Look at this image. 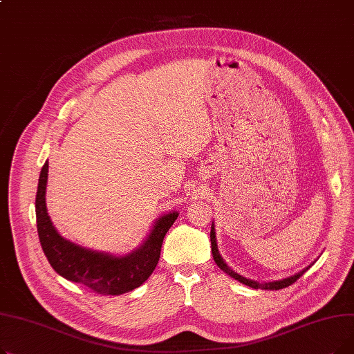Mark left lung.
<instances>
[{"mask_svg":"<svg viewBox=\"0 0 354 354\" xmlns=\"http://www.w3.org/2000/svg\"><path fill=\"white\" fill-rule=\"evenodd\" d=\"M211 248H212L214 261L216 263V266H218L222 271H225L230 277L235 278V280H238L239 283H243V284H245V286H248V287H251V288H264V290H281V288H286V287L291 286L292 283H295L297 280H299V278L310 268V267H307V268H304L303 271H300L299 274H295V275H292V277H288V278H286V280H281V281H272V283L259 284V283H257V281H252V280H248V278H244V277L238 275L236 272H234V271L224 263V259L221 258V255H219V252H218V248H216L214 225L211 227Z\"/></svg>","mask_w":354,"mask_h":354,"instance_id":"1","label":"left lung"}]
</instances>
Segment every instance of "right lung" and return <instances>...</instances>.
<instances>
[{"label": "right lung", "mask_w": 354, "mask_h": 354, "mask_svg": "<svg viewBox=\"0 0 354 354\" xmlns=\"http://www.w3.org/2000/svg\"><path fill=\"white\" fill-rule=\"evenodd\" d=\"M48 162L40 172L35 195L37 231L50 266L66 280L82 284L103 295H119L140 287L158 266L163 238L178 218V212L159 218L145 244L126 257H111L82 248L60 236L46 208Z\"/></svg>", "instance_id": "1"}]
</instances>
